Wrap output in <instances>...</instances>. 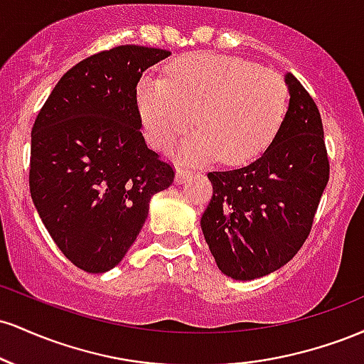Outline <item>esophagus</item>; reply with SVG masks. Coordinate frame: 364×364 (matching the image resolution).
Segmentation results:
<instances>
[{
	"mask_svg": "<svg viewBox=\"0 0 364 364\" xmlns=\"http://www.w3.org/2000/svg\"><path fill=\"white\" fill-rule=\"evenodd\" d=\"M191 174H193V173H191L190 169H185V168H183V166H178V169H176V183L185 181L188 176H191Z\"/></svg>",
	"mask_w": 364,
	"mask_h": 364,
	"instance_id": "1",
	"label": "esophagus"
}]
</instances>
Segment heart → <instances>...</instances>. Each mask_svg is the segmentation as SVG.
<instances>
[{"label":"heart","mask_w":364,"mask_h":364,"mask_svg":"<svg viewBox=\"0 0 364 364\" xmlns=\"http://www.w3.org/2000/svg\"><path fill=\"white\" fill-rule=\"evenodd\" d=\"M136 107L145 136L156 149L173 147L195 114L200 129L183 141V156L193 162L223 156L229 164H241L262 154L277 135L287 87L277 73L250 61L196 53L171 63L166 80H141Z\"/></svg>","instance_id":"1"}]
</instances>
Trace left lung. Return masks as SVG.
Instances as JSON below:
<instances>
[{
	"mask_svg": "<svg viewBox=\"0 0 364 364\" xmlns=\"http://www.w3.org/2000/svg\"><path fill=\"white\" fill-rule=\"evenodd\" d=\"M289 107L272 144L252 164L212 171L203 236L220 272L252 281L281 269L311 231L330 164L315 101L286 75Z\"/></svg>",
	"mask_w": 364,
	"mask_h": 364,
	"instance_id": "8db88e82",
	"label": "left lung"
}]
</instances>
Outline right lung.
Here are the masks:
<instances>
[{
  "instance_id": "obj_1",
  "label": "right lung",
  "mask_w": 364,
  "mask_h": 364,
  "mask_svg": "<svg viewBox=\"0 0 364 364\" xmlns=\"http://www.w3.org/2000/svg\"><path fill=\"white\" fill-rule=\"evenodd\" d=\"M169 54L133 44L92 54L63 75L32 127V202L58 248L85 272L123 260L150 198L174 181L173 164L145 144L136 107L141 73Z\"/></svg>"
}]
</instances>
